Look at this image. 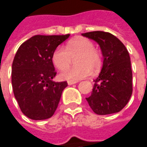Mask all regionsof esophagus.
Wrapping results in <instances>:
<instances>
[{
	"label": "esophagus",
	"mask_w": 147,
	"mask_h": 147,
	"mask_svg": "<svg viewBox=\"0 0 147 147\" xmlns=\"http://www.w3.org/2000/svg\"><path fill=\"white\" fill-rule=\"evenodd\" d=\"M77 82H73V81H68L67 82V83H68V85H72V84H75V83H76Z\"/></svg>",
	"instance_id": "34e87169"
}]
</instances>
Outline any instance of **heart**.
Returning <instances> with one entry per match:
<instances>
[{"instance_id":"1","label":"heart","mask_w":147,"mask_h":147,"mask_svg":"<svg viewBox=\"0 0 147 147\" xmlns=\"http://www.w3.org/2000/svg\"><path fill=\"white\" fill-rule=\"evenodd\" d=\"M75 56H77L75 63L78 65L67 68L71 58ZM52 61L59 70L67 68L59 74V77L62 80L73 82L87 77L91 74L92 70L96 71L101 66L100 53L94 48V44L92 41L84 37L70 41L65 48L58 47L53 53Z\"/></svg>"}]
</instances>
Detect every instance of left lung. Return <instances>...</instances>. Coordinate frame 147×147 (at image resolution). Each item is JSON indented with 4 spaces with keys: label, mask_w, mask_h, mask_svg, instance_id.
Wrapping results in <instances>:
<instances>
[{
    "label": "left lung",
    "mask_w": 147,
    "mask_h": 147,
    "mask_svg": "<svg viewBox=\"0 0 147 147\" xmlns=\"http://www.w3.org/2000/svg\"><path fill=\"white\" fill-rule=\"evenodd\" d=\"M82 36L95 41L102 52L103 65L94 80L91 95L86 98L98 115L119 112L132 95V70L129 52L123 42L109 32L92 31Z\"/></svg>",
    "instance_id": "8db88e82"
}]
</instances>
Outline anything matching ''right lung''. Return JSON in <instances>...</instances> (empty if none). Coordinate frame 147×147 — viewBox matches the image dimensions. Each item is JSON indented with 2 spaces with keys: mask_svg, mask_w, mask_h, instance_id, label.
Here are the masks:
<instances>
[{
  "mask_svg": "<svg viewBox=\"0 0 147 147\" xmlns=\"http://www.w3.org/2000/svg\"><path fill=\"white\" fill-rule=\"evenodd\" d=\"M36 35L21 45L12 65V86L22 112L32 120L51 117L59 103L66 82H54L56 72L52 55L69 38Z\"/></svg>",
  "mask_w": 147,
  "mask_h": 147,
  "instance_id": "1",
  "label": "right lung"
}]
</instances>
